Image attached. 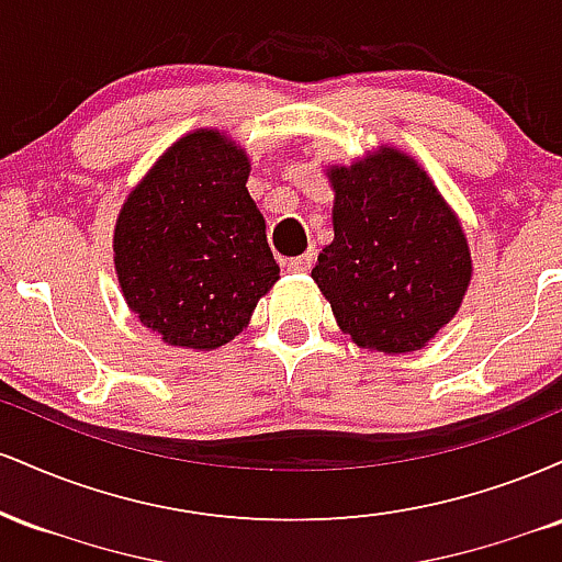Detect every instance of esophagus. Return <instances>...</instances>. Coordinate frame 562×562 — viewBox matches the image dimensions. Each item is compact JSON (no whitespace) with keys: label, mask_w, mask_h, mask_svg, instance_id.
I'll use <instances>...</instances> for the list:
<instances>
[{"label":"esophagus","mask_w":562,"mask_h":562,"mask_svg":"<svg viewBox=\"0 0 562 562\" xmlns=\"http://www.w3.org/2000/svg\"><path fill=\"white\" fill-rule=\"evenodd\" d=\"M312 263H314V254L308 250V254L295 256V259H288L285 267H288V272H308V269H312Z\"/></svg>","instance_id":"obj_1"}]
</instances>
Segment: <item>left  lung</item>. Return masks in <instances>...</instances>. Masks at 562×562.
I'll return each mask as SVG.
<instances>
[{
  "label": "left lung",
  "instance_id": "8db88e82",
  "mask_svg": "<svg viewBox=\"0 0 562 562\" xmlns=\"http://www.w3.org/2000/svg\"><path fill=\"white\" fill-rule=\"evenodd\" d=\"M325 173L335 235L312 277L335 322L367 351H420L460 312L473 277L462 222L428 171L396 147Z\"/></svg>",
  "mask_w": 562,
  "mask_h": 562
}]
</instances>
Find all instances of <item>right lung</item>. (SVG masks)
<instances>
[{"label": "right lung", "mask_w": 562, "mask_h": 562, "mask_svg": "<svg viewBox=\"0 0 562 562\" xmlns=\"http://www.w3.org/2000/svg\"><path fill=\"white\" fill-rule=\"evenodd\" d=\"M250 160L218 128L179 137L121 205L113 261L126 306L160 340L214 351L248 327L277 280Z\"/></svg>", "instance_id": "1"}]
</instances>
